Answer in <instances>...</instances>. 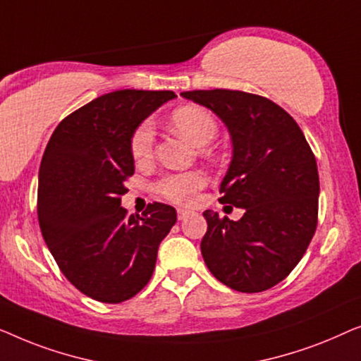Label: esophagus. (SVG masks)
Masks as SVG:
<instances>
[{"label": "esophagus", "instance_id": "obj_1", "mask_svg": "<svg viewBox=\"0 0 361 361\" xmlns=\"http://www.w3.org/2000/svg\"><path fill=\"white\" fill-rule=\"evenodd\" d=\"M191 214V211H188V209H178V219L180 221H183L185 219V217H188Z\"/></svg>", "mask_w": 361, "mask_h": 361}]
</instances>
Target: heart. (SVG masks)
Wrapping results in <instances>:
<instances>
[{"label": "heart", "mask_w": 361, "mask_h": 361, "mask_svg": "<svg viewBox=\"0 0 361 361\" xmlns=\"http://www.w3.org/2000/svg\"><path fill=\"white\" fill-rule=\"evenodd\" d=\"M171 123L183 137L197 147L211 144L217 134V123L209 111L201 106L190 104L178 108L171 116ZM154 145V129L150 123L137 128L130 140V152L135 160H145L152 154ZM206 185V176L200 171H183L161 178L159 191L169 200L180 204H191L196 201L197 192Z\"/></svg>", "instance_id": "1"}]
</instances>
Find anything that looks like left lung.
Instances as JSON below:
<instances>
[{"mask_svg": "<svg viewBox=\"0 0 361 361\" xmlns=\"http://www.w3.org/2000/svg\"><path fill=\"white\" fill-rule=\"evenodd\" d=\"M183 98L226 124L232 160L221 202L242 207L238 221L204 211L201 253L221 283L260 293L283 281L301 260L317 227L316 157L291 116L273 101L232 90H196Z\"/></svg>", "mask_w": 361, "mask_h": 361, "instance_id": "8db88e82", "label": "left lung"}]
</instances>
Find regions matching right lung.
<instances>
[{
  "instance_id": "obj_1",
  "label": "right lung",
  "mask_w": 361,
  "mask_h": 361,
  "mask_svg": "<svg viewBox=\"0 0 361 361\" xmlns=\"http://www.w3.org/2000/svg\"><path fill=\"white\" fill-rule=\"evenodd\" d=\"M173 91L119 90L67 116L45 147L39 169L42 237L67 280L86 296L118 304L154 273L157 252L176 222L164 202L128 216L121 196L134 175L135 129Z\"/></svg>"
}]
</instances>
